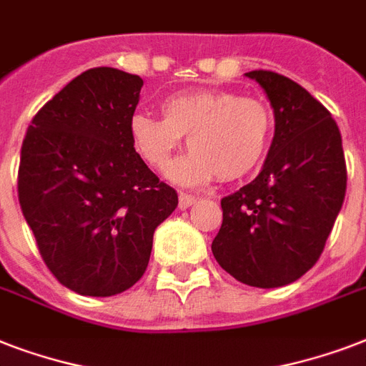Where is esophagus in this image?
I'll use <instances>...</instances> for the list:
<instances>
[{
  "mask_svg": "<svg viewBox=\"0 0 366 366\" xmlns=\"http://www.w3.org/2000/svg\"><path fill=\"white\" fill-rule=\"evenodd\" d=\"M195 201H197V197H194V195L180 194L178 195V209H180V211H186V209H189V207L194 205Z\"/></svg>",
  "mask_w": 366,
  "mask_h": 366,
  "instance_id": "esophagus-1",
  "label": "esophagus"
}]
</instances>
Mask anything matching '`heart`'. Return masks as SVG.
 Here are the masks:
<instances>
[{
	"instance_id": "1",
	"label": "heart",
	"mask_w": 366,
	"mask_h": 366,
	"mask_svg": "<svg viewBox=\"0 0 366 366\" xmlns=\"http://www.w3.org/2000/svg\"><path fill=\"white\" fill-rule=\"evenodd\" d=\"M163 117L137 112L129 137L148 165L165 169L188 137L192 154L167 177L180 186H203L220 177L235 180L260 165L272 134V114L260 99L232 91H189L161 102Z\"/></svg>"
}]
</instances>
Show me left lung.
<instances>
[{
    "label": "left lung",
    "instance_id": "obj_1",
    "mask_svg": "<svg viewBox=\"0 0 366 366\" xmlns=\"http://www.w3.org/2000/svg\"><path fill=\"white\" fill-rule=\"evenodd\" d=\"M244 76L264 89L275 131L258 177L222 199L211 249L237 281L275 289L319 260L346 197V161L338 125L306 89L275 71Z\"/></svg>",
    "mask_w": 366,
    "mask_h": 366
}]
</instances>
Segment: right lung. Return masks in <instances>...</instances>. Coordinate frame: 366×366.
Wrapping results in <instances>:
<instances>
[{"instance_id": "obj_1", "label": "right lung", "mask_w": 366, "mask_h": 366, "mask_svg": "<svg viewBox=\"0 0 366 366\" xmlns=\"http://www.w3.org/2000/svg\"><path fill=\"white\" fill-rule=\"evenodd\" d=\"M142 85L116 68L83 71L37 112L22 142L20 209L51 273L77 295L131 289L155 228L178 205L129 137Z\"/></svg>"}]
</instances>
